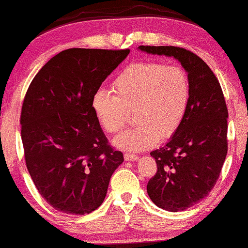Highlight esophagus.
<instances>
[{"mask_svg": "<svg viewBox=\"0 0 248 248\" xmlns=\"http://www.w3.org/2000/svg\"><path fill=\"white\" fill-rule=\"evenodd\" d=\"M124 158L126 161H135L139 159V156H137L136 155H133V153H124Z\"/></svg>", "mask_w": 248, "mask_h": 248, "instance_id": "obj_1", "label": "esophagus"}]
</instances>
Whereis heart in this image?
I'll return each instance as SVG.
<instances>
[{"mask_svg":"<svg viewBox=\"0 0 248 248\" xmlns=\"http://www.w3.org/2000/svg\"><path fill=\"white\" fill-rule=\"evenodd\" d=\"M114 95L96 90L92 109L102 129L117 133L134 111L137 124L115 137L119 149L137 152L150 149L159 140L171 139L183 124L189 108V75L178 65L147 61L130 64L112 82Z\"/></svg>","mask_w":248,"mask_h":248,"instance_id":"heart-1","label":"heart"}]
</instances>
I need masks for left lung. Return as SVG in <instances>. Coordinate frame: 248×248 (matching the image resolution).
<instances>
[{
    "label": "left lung",
    "mask_w": 248,
    "mask_h": 248,
    "mask_svg": "<svg viewBox=\"0 0 248 248\" xmlns=\"http://www.w3.org/2000/svg\"><path fill=\"white\" fill-rule=\"evenodd\" d=\"M139 49L176 58L189 75L186 115L170 140L150 153L158 170L146 186L158 207L183 211L205 198L220 176L228 152L224 95L208 65L189 50L171 46H140Z\"/></svg>",
    "instance_id": "obj_1"
}]
</instances>
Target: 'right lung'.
Returning <instances> with one entry per match:
<instances>
[{"label": "right lung", "instance_id": "add662e5", "mask_svg": "<svg viewBox=\"0 0 248 248\" xmlns=\"http://www.w3.org/2000/svg\"><path fill=\"white\" fill-rule=\"evenodd\" d=\"M129 51L64 50L28 87L20 114L25 161L37 191L59 212L84 215L98 208L124 161L97 122L92 98Z\"/></svg>", "mask_w": 248, "mask_h": 248}]
</instances>
